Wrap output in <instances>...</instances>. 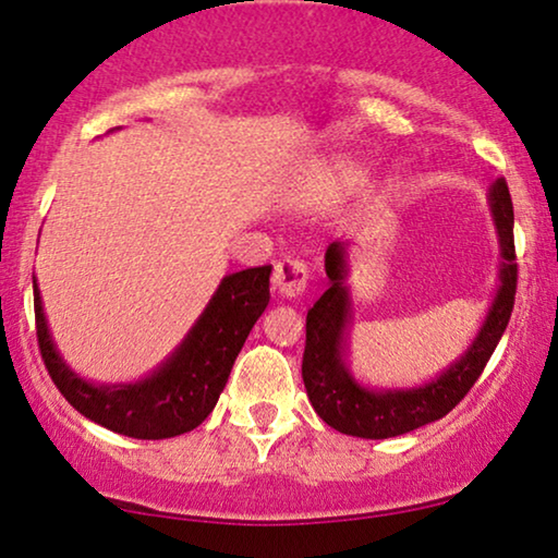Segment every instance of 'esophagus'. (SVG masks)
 I'll list each match as a JSON object with an SVG mask.
<instances>
[{
    "label": "esophagus",
    "instance_id": "34e87169",
    "mask_svg": "<svg viewBox=\"0 0 558 558\" xmlns=\"http://www.w3.org/2000/svg\"><path fill=\"white\" fill-rule=\"evenodd\" d=\"M271 287L281 300H294L307 287V266L300 258H284V262L274 266Z\"/></svg>",
    "mask_w": 558,
    "mask_h": 558
}]
</instances>
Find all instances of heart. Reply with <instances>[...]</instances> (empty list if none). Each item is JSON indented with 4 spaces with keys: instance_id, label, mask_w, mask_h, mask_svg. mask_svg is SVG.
Instances as JSON below:
<instances>
[{
    "instance_id": "heart-1",
    "label": "heart",
    "mask_w": 558,
    "mask_h": 558,
    "mask_svg": "<svg viewBox=\"0 0 558 558\" xmlns=\"http://www.w3.org/2000/svg\"><path fill=\"white\" fill-rule=\"evenodd\" d=\"M365 182L363 170L348 165V162H335L319 174L315 190H312V203L317 205H332L345 201L348 195H353L361 190Z\"/></svg>"
}]
</instances>
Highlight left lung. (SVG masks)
Masks as SVG:
<instances>
[{"label":"left lung","instance_id":"8db88e82","mask_svg":"<svg viewBox=\"0 0 558 558\" xmlns=\"http://www.w3.org/2000/svg\"><path fill=\"white\" fill-rule=\"evenodd\" d=\"M490 218L500 246L498 287L475 338L445 371L414 386H371L350 371V327H353V296H350V243L335 241L327 246L325 274L327 292L307 312V345L302 357V378L312 409L325 424L348 437L388 439L414 432L449 414L460 403L490 361L493 350L506 332L515 300V246L513 203L506 180H495L487 193Z\"/></svg>","mask_w":558,"mask_h":558}]
</instances>
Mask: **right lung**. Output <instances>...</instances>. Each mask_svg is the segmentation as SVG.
<instances>
[{"instance_id":"1","label":"right lung","mask_w":558,"mask_h":558,"mask_svg":"<svg viewBox=\"0 0 558 558\" xmlns=\"http://www.w3.org/2000/svg\"><path fill=\"white\" fill-rule=\"evenodd\" d=\"M269 277L271 266L226 274L195 325L157 368L124 384H98L75 373L60 355L33 274L43 361L68 403L106 429L132 439H167L193 432L216 409L251 327L271 300Z\"/></svg>"}]
</instances>
